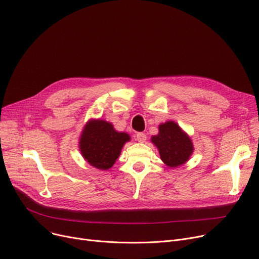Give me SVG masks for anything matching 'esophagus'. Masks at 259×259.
<instances>
[{
	"label": "esophagus",
	"instance_id": "esophagus-1",
	"mask_svg": "<svg viewBox=\"0 0 259 259\" xmlns=\"http://www.w3.org/2000/svg\"><path fill=\"white\" fill-rule=\"evenodd\" d=\"M146 140H147L146 134H144V133H138V134H137V141H138L139 143H145Z\"/></svg>",
	"mask_w": 259,
	"mask_h": 259
}]
</instances>
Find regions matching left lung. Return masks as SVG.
I'll use <instances>...</instances> for the list:
<instances>
[{"label": "left lung", "mask_w": 259, "mask_h": 259, "mask_svg": "<svg viewBox=\"0 0 259 259\" xmlns=\"http://www.w3.org/2000/svg\"><path fill=\"white\" fill-rule=\"evenodd\" d=\"M151 142L157 148L160 159L169 168L186 164L194 151L191 139L178 122L173 120L160 124L158 133L152 135Z\"/></svg>", "instance_id": "8db88e82"}]
</instances>
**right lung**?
I'll return each mask as SVG.
<instances>
[{"label":"right lung","mask_w":259,"mask_h":259,"mask_svg":"<svg viewBox=\"0 0 259 259\" xmlns=\"http://www.w3.org/2000/svg\"><path fill=\"white\" fill-rule=\"evenodd\" d=\"M130 135L118 132L111 122L105 119H89L80 133L78 148L81 156L92 167L100 170L110 169Z\"/></svg>","instance_id":"obj_1"}]
</instances>
